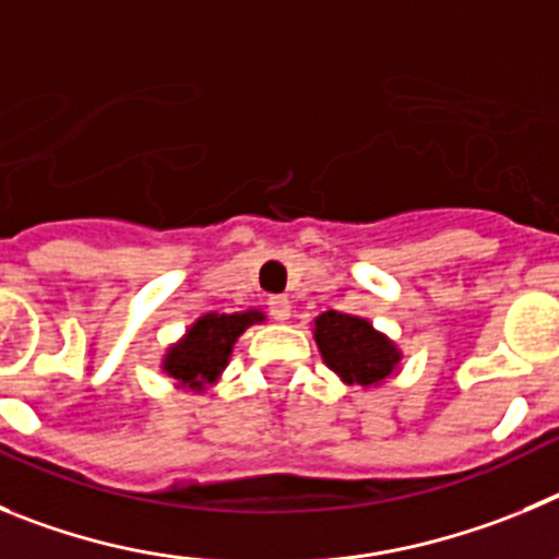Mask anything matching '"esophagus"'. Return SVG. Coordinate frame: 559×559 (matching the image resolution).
Masks as SVG:
<instances>
[{
    "label": "esophagus",
    "mask_w": 559,
    "mask_h": 559,
    "mask_svg": "<svg viewBox=\"0 0 559 559\" xmlns=\"http://www.w3.org/2000/svg\"><path fill=\"white\" fill-rule=\"evenodd\" d=\"M267 309H270V314H273V320H278V323L289 320V314H292V304L284 298V295H273V298L267 300Z\"/></svg>",
    "instance_id": "1"
}]
</instances>
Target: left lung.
I'll return each instance as SVG.
<instances>
[{
  "label": "left lung",
  "instance_id": "1",
  "mask_svg": "<svg viewBox=\"0 0 559 559\" xmlns=\"http://www.w3.org/2000/svg\"><path fill=\"white\" fill-rule=\"evenodd\" d=\"M314 340L325 365L348 384H379L401 359L395 345L384 334H379L361 317L342 314V311H323L317 317Z\"/></svg>",
  "mask_w": 559,
  "mask_h": 559
}]
</instances>
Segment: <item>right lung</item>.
<instances>
[{"instance_id": "right-lung-1", "label": "right lung", "mask_w": 559, "mask_h": 559, "mask_svg": "<svg viewBox=\"0 0 559 559\" xmlns=\"http://www.w3.org/2000/svg\"><path fill=\"white\" fill-rule=\"evenodd\" d=\"M264 320L261 311L242 314H205L189 329V334L175 345L164 359V370L180 384L203 386L217 379L219 370L228 365L230 348L248 325Z\"/></svg>"}]
</instances>
